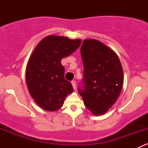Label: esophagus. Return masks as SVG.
<instances>
[{
  "instance_id": "34e87169",
  "label": "esophagus",
  "mask_w": 148,
  "mask_h": 148,
  "mask_svg": "<svg viewBox=\"0 0 148 148\" xmlns=\"http://www.w3.org/2000/svg\"><path fill=\"white\" fill-rule=\"evenodd\" d=\"M71 84H72L73 88H74V89H76V82L74 81V80H72V81H71Z\"/></svg>"
}]
</instances>
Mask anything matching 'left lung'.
Masks as SVG:
<instances>
[{
  "label": "left lung",
  "instance_id": "obj_1",
  "mask_svg": "<svg viewBox=\"0 0 148 148\" xmlns=\"http://www.w3.org/2000/svg\"><path fill=\"white\" fill-rule=\"evenodd\" d=\"M84 65L78 92L95 115L103 114L116 102L123 85V71L117 55L100 41L86 39L81 46Z\"/></svg>",
  "mask_w": 148,
  "mask_h": 148
}]
</instances>
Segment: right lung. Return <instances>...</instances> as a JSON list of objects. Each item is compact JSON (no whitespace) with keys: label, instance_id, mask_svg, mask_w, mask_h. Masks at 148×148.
I'll return each mask as SVG.
<instances>
[{"label":"right lung","instance_id":"1","mask_svg":"<svg viewBox=\"0 0 148 148\" xmlns=\"http://www.w3.org/2000/svg\"><path fill=\"white\" fill-rule=\"evenodd\" d=\"M81 42L79 39L48 36L31 54L26 68V84L36 103L46 111L60 109L66 97L74 91L71 82L64 79L61 60L74 53Z\"/></svg>","mask_w":148,"mask_h":148}]
</instances>
